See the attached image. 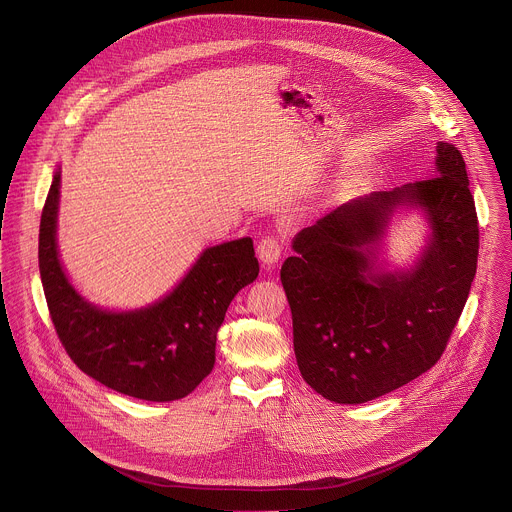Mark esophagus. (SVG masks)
Returning <instances> with one entry per match:
<instances>
[{
    "label": "esophagus",
    "mask_w": 512,
    "mask_h": 512,
    "mask_svg": "<svg viewBox=\"0 0 512 512\" xmlns=\"http://www.w3.org/2000/svg\"><path fill=\"white\" fill-rule=\"evenodd\" d=\"M281 251H283L281 241H279L275 235L263 237V239L259 241V245H257V255H259L261 263L267 265V267L275 265V263L281 259Z\"/></svg>",
    "instance_id": "obj_1"
}]
</instances>
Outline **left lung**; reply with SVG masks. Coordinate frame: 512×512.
Here are the masks:
<instances>
[{"label": "left lung", "mask_w": 512, "mask_h": 512, "mask_svg": "<svg viewBox=\"0 0 512 512\" xmlns=\"http://www.w3.org/2000/svg\"><path fill=\"white\" fill-rule=\"evenodd\" d=\"M434 175L337 207L301 229L281 267L303 380L335 404H364L428 372L442 356L476 273L478 221L466 164L438 142ZM420 212L425 247L392 268L381 247L396 214Z\"/></svg>", "instance_id": "1"}]
</instances>
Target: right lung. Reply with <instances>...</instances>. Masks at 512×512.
I'll use <instances>...</instances> for the list:
<instances>
[{
	"instance_id": "add662e5",
	"label": "right lung",
	"mask_w": 512,
	"mask_h": 512,
	"mask_svg": "<svg viewBox=\"0 0 512 512\" xmlns=\"http://www.w3.org/2000/svg\"><path fill=\"white\" fill-rule=\"evenodd\" d=\"M62 170L40 223V275L62 346L90 378L148 402L189 396L215 366L217 331L233 297L259 275L251 237L207 247L166 295L138 309H104L70 283L58 251Z\"/></svg>"
}]
</instances>
